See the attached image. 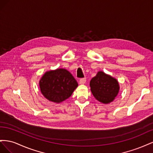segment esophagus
<instances>
[{"label": "esophagus", "instance_id": "34e87169", "mask_svg": "<svg viewBox=\"0 0 153 153\" xmlns=\"http://www.w3.org/2000/svg\"><path fill=\"white\" fill-rule=\"evenodd\" d=\"M85 82H86V78H81V79L80 80L79 83H80V84H84Z\"/></svg>", "mask_w": 153, "mask_h": 153}]
</instances>
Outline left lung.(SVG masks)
<instances>
[{"label":"left lung","instance_id":"obj_1","mask_svg":"<svg viewBox=\"0 0 153 153\" xmlns=\"http://www.w3.org/2000/svg\"><path fill=\"white\" fill-rule=\"evenodd\" d=\"M91 91L100 102L108 104L114 101L119 93L118 81L103 71H99L90 82Z\"/></svg>","mask_w":153,"mask_h":153}]
</instances>
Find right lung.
<instances>
[{
	"label": "right lung",
	"instance_id": "1",
	"mask_svg": "<svg viewBox=\"0 0 153 153\" xmlns=\"http://www.w3.org/2000/svg\"><path fill=\"white\" fill-rule=\"evenodd\" d=\"M77 87L75 78L66 69L62 68L47 71L39 80L42 94L48 100L57 103L69 98Z\"/></svg>",
	"mask_w": 153,
	"mask_h": 153
}]
</instances>
